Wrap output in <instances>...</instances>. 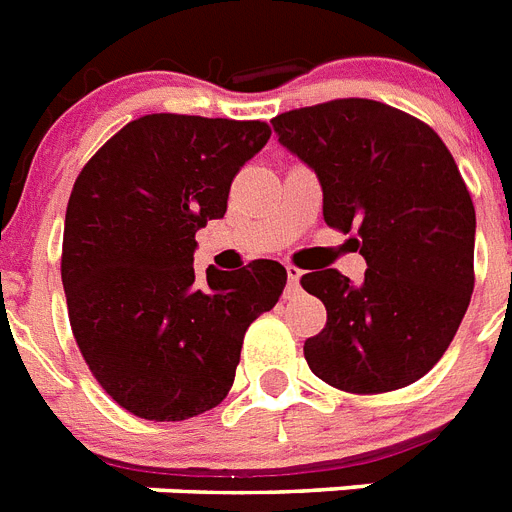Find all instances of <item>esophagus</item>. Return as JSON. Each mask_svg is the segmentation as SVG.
I'll list each match as a JSON object with an SVG mask.
<instances>
[{"instance_id": "34e87169", "label": "esophagus", "mask_w": 512, "mask_h": 512, "mask_svg": "<svg viewBox=\"0 0 512 512\" xmlns=\"http://www.w3.org/2000/svg\"><path fill=\"white\" fill-rule=\"evenodd\" d=\"M286 276H289V291L299 289V281H302V270L294 268V265H286Z\"/></svg>"}]
</instances>
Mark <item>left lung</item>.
<instances>
[{"mask_svg":"<svg viewBox=\"0 0 512 512\" xmlns=\"http://www.w3.org/2000/svg\"><path fill=\"white\" fill-rule=\"evenodd\" d=\"M278 143L315 171L322 216L349 234L367 273L302 278L328 322L304 341L320 380L346 393L406 388L440 362L474 291L476 213L432 127L367 98H338L273 119Z\"/></svg>","mask_w":512,"mask_h":512,"instance_id":"obj_1","label":"left lung"}]
</instances>
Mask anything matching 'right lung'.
I'll return each instance as SVG.
<instances>
[{"label":"right lung","mask_w":512,"mask_h":512,"mask_svg":"<svg viewBox=\"0 0 512 512\" xmlns=\"http://www.w3.org/2000/svg\"><path fill=\"white\" fill-rule=\"evenodd\" d=\"M265 122L148 114L83 166L64 216L62 283L80 354L130 414L182 422L234 385L252 320L276 307L286 268L205 270L195 234L223 218L234 176L265 148Z\"/></svg>","instance_id":"obj_1"}]
</instances>
